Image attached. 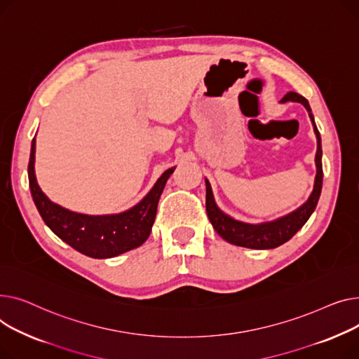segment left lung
Wrapping results in <instances>:
<instances>
[{
	"label": "left lung",
	"mask_w": 359,
	"mask_h": 359,
	"mask_svg": "<svg viewBox=\"0 0 359 359\" xmlns=\"http://www.w3.org/2000/svg\"><path fill=\"white\" fill-rule=\"evenodd\" d=\"M281 101L283 102H285V101L302 102L306 107V110L309 111L310 120L313 123L314 133H316V137H318V152H316V168H318V174H316L313 193L309 197V200L300 208H297L296 212H292L276 222L264 223V224H246V223L233 220L231 217L226 216L223 212H220L215 203L212 187H210L208 181L205 180V212H207V216H208L210 222H212L217 233L231 245L250 248V249L277 248V246L285 243L287 241H290L294 235L297 233V231L304 226V223L309 220L311 213L314 212L316 205H318L320 191H322V181H323L322 142H320L319 130L314 124L310 105L303 95H300L297 93H288Z\"/></svg>",
	"instance_id": "obj_1"
}]
</instances>
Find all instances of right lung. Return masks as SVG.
Masks as SVG:
<instances>
[{"mask_svg":"<svg viewBox=\"0 0 359 359\" xmlns=\"http://www.w3.org/2000/svg\"><path fill=\"white\" fill-rule=\"evenodd\" d=\"M34 151L36 139L32 142L29 161V185L32 197L41 219L57 238L81 254L97 259L113 258L124 254V252L140 246L149 238L156 217L159 197L175 168L165 171L151 189V193L129 212L114 216H86L72 213L69 210L53 204L41 193L34 175Z\"/></svg>","mask_w":359,"mask_h":359,"instance_id":"1","label":"right lung"}]
</instances>
